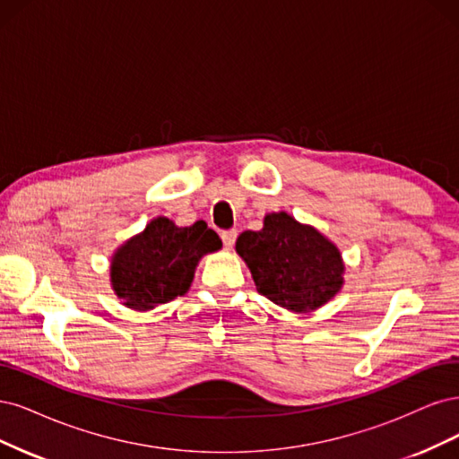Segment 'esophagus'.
Here are the masks:
<instances>
[{
    "instance_id": "34e87169",
    "label": "esophagus",
    "mask_w": 459,
    "mask_h": 459,
    "mask_svg": "<svg viewBox=\"0 0 459 459\" xmlns=\"http://www.w3.org/2000/svg\"><path fill=\"white\" fill-rule=\"evenodd\" d=\"M236 236H238V232H236V230H225L223 234H221V238H223V244H225L227 249H230L234 246Z\"/></svg>"
}]
</instances>
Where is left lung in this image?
Instances as JSON below:
<instances>
[{"mask_svg":"<svg viewBox=\"0 0 459 459\" xmlns=\"http://www.w3.org/2000/svg\"><path fill=\"white\" fill-rule=\"evenodd\" d=\"M236 254L244 259L257 291L291 313L320 308L345 284L339 247L286 212L267 213L261 230L242 232Z\"/></svg>","mask_w":459,"mask_h":459,"instance_id":"1","label":"left lung"}]
</instances>
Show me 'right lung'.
Masks as SVG:
<instances>
[{
    "instance_id": "right-lung-1",
    "label": "right lung",
    "mask_w": 459,
    "mask_h": 459,
    "mask_svg": "<svg viewBox=\"0 0 459 459\" xmlns=\"http://www.w3.org/2000/svg\"><path fill=\"white\" fill-rule=\"evenodd\" d=\"M215 230L204 221L177 227L156 217L110 257V286L122 305L139 313L185 295L204 255L221 249Z\"/></svg>"
}]
</instances>
